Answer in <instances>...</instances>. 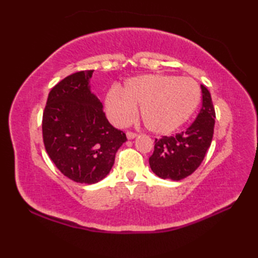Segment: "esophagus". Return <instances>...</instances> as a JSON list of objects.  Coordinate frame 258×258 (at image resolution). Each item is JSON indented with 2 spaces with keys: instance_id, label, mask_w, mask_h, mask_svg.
<instances>
[{
  "instance_id": "34e87169",
  "label": "esophagus",
  "mask_w": 258,
  "mask_h": 258,
  "mask_svg": "<svg viewBox=\"0 0 258 258\" xmlns=\"http://www.w3.org/2000/svg\"><path fill=\"white\" fill-rule=\"evenodd\" d=\"M126 136H127L128 140H132V139L136 138V136H138V134H136L135 132H131V131H128V132L126 133Z\"/></svg>"
}]
</instances>
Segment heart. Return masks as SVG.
<instances>
[{
  "label": "heart",
  "mask_w": 258,
  "mask_h": 258,
  "mask_svg": "<svg viewBox=\"0 0 258 258\" xmlns=\"http://www.w3.org/2000/svg\"><path fill=\"white\" fill-rule=\"evenodd\" d=\"M201 91L194 80L165 74H150L131 79L124 90L114 87L106 96V109L114 122L125 124L141 106L146 128L157 134L176 130L195 112Z\"/></svg>",
  "instance_id": "obj_1"
}]
</instances>
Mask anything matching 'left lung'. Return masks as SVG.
I'll use <instances>...</instances> for the list:
<instances>
[{
  "label": "left lung",
  "mask_w": 258,
  "mask_h": 258,
  "mask_svg": "<svg viewBox=\"0 0 258 258\" xmlns=\"http://www.w3.org/2000/svg\"><path fill=\"white\" fill-rule=\"evenodd\" d=\"M201 89L202 107L189 127L174 136L155 139L150 166L158 177L172 180L187 177L199 168L211 146L215 109L210 91L204 85Z\"/></svg>",
  "instance_id": "obj_1"
}]
</instances>
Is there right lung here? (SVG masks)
<instances>
[{
	"label": "right lung",
	"instance_id": "add662e5",
	"mask_svg": "<svg viewBox=\"0 0 258 258\" xmlns=\"http://www.w3.org/2000/svg\"><path fill=\"white\" fill-rule=\"evenodd\" d=\"M93 72L81 71L58 82L48 93L42 118L48 156L63 175L82 184L105 177L127 140L109 124L101 101L91 93Z\"/></svg>",
	"mask_w": 258,
	"mask_h": 258
}]
</instances>
